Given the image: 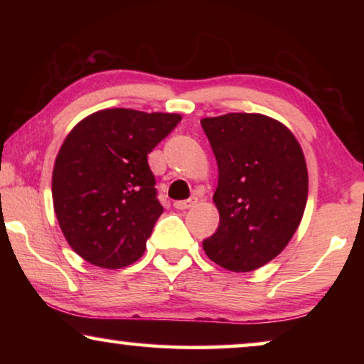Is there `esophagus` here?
I'll use <instances>...</instances> for the list:
<instances>
[{"label": "esophagus", "instance_id": "34e87169", "mask_svg": "<svg viewBox=\"0 0 364 364\" xmlns=\"http://www.w3.org/2000/svg\"><path fill=\"white\" fill-rule=\"evenodd\" d=\"M197 203V198L192 197L188 198V200H178V202H173V207L178 208V210H187V208H192L193 205Z\"/></svg>", "mask_w": 364, "mask_h": 364}]
</instances>
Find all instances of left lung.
Here are the masks:
<instances>
[{"mask_svg": "<svg viewBox=\"0 0 364 364\" xmlns=\"http://www.w3.org/2000/svg\"><path fill=\"white\" fill-rule=\"evenodd\" d=\"M200 124L217 159L213 203L220 213L203 250L222 268L253 272L280 255L300 225L305 156L290 129L263 114L230 112Z\"/></svg>", "mask_w": 364, "mask_h": 364, "instance_id": "1", "label": "left lung"}]
</instances>
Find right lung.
Returning <instances> with one entry per match:
<instances>
[{
	"label": "right lung",
	"instance_id": "right-lung-1",
	"mask_svg": "<svg viewBox=\"0 0 364 364\" xmlns=\"http://www.w3.org/2000/svg\"><path fill=\"white\" fill-rule=\"evenodd\" d=\"M181 114L102 109L73 127L53 168V203L74 252L116 270L146 252L164 207L147 156Z\"/></svg>",
	"mask_w": 364,
	"mask_h": 364
}]
</instances>
